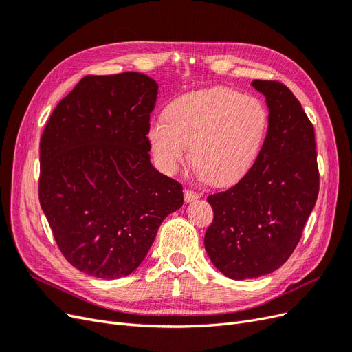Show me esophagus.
<instances>
[{"instance_id":"34e87169","label":"esophagus","mask_w":352,"mask_h":352,"mask_svg":"<svg viewBox=\"0 0 352 352\" xmlns=\"http://www.w3.org/2000/svg\"><path fill=\"white\" fill-rule=\"evenodd\" d=\"M184 195H185V201L186 202H192V201H195L199 197L198 192H195V190H192V189H185L184 190Z\"/></svg>"}]
</instances>
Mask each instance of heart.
<instances>
[{
    "instance_id": "obj_1",
    "label": "heart",
    "mask_w": 352,
    "mask_h": 352,
    "mask_svg": "<svg viewBox=\"0 0 352 352\" xmlns=\"http://www.w3.org/2000/svg\"><path fill=\"white\" fill-rule=\"evenodd\" d=\"M166 120L148 127L151 151L167 173L190 162L206 182H238L258 158L269 129V111L255 95L228 88L180 95L164 111Z\"/></svg>"
}]
</instances>
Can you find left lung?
I'll return each instance as SVG.
<instances>
[{
  "instance_id": "1",
  "label": "left lung",
  "mask_w": 352,
  "mask_h": 352,
  "mask_svg": "<svg viewBox=\"0 0 352 352\" xmlns=\"http://www.w3.org/2000/svg\"><path fill=\"white\" fill-rule=\"evenodd\" d=\"M252 87L269 107L260 155L236 185L207 198L214 219L206 251L235 280L269 274L291 257L320 184L314 127L300 101L278 80H254Z\"/></svg>"
}]
</instances>
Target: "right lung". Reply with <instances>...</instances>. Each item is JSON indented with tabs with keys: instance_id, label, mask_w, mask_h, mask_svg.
<instances>
[{
	"instance_id": "add662e5",
	"label": "right lung",
	"mask_w": 352,
	"mask_h": 352,
	"mask_svg": "<svg viewBox=\"0 0 352 352\" xmlns=\"http://www.w3.org/2000/svg\"><path fill=\"white\" fill-rule=\"evenodd\" d=\"M158 85L144 73L85 76L41 136L39 202L65 258L119 279L142 263L182 185L150 162Z\"/></svg>"
}]
</instances>
